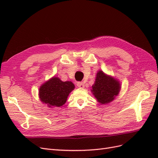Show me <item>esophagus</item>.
Returning a JSON list of instances; mask_svg holds the SVG:
<instances>
[{
	"label": "esophagus",
	"mask_w": 158,
	"mask_h": 158,
	"mask_svg": "<svg viewBox=\"0 0 158 158\" xmlns=\"http://www.w3.org/2000/svg\"><path fill=\"white\" fill-rule=\"evenodd\" d=\"M76 85H77V86L78 88H84V84H83V82H77V84H76Z\"/></svg>",
	"instance_id": "esophagus-1"
}]
</instances>
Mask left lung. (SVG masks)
<instances>
[{
  "label": "left lung",
  "instance_id": "left-lung-1",
  "mask_svg": "<svg viewBox=\"0 0 158 158\" xmlns=\"http://www.w3.org/2000/svg\"><path fill=\"white\" fill-rule=\"evenodd\" d=\"M92 87V92L98 102L102 104H106L113 101L117 95L120 91L121 85L118 80L99 70L97 73L95 82Z\"/></svg>",
  "mask_w": 158,
  "mask_h": 158
}]
</instances>
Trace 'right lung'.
I'll use <instances>...</instances> for the list:
<instances>
[{"instance_id":"1","label":"right lung","mask_w":158,"mask_h":158,"mask_svg":"<svg viewBox=\"0 0 158 158\" xmlns=\"http://www.w3.org/2000/svg\"><path fill=\"white\" fill-rule=\"evenodd\" d=\"M74 88L70 81L63 82L59 78L53 77L45 82L40 88L41 101L49 107H60L64 105L69 94Z\"/></svg>"}]
</instances>
